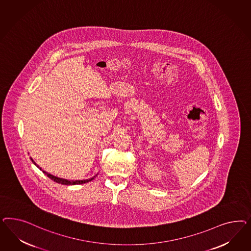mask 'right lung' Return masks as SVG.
I'll use <instances>...</instances> for the list:
<instances>
[{"instance_id": "1", "label": "right lung", "mask_w": 251, "mask_h": 251, "mask_svg": "<svg viewBox=\"0 0 251 251\" xmlns=\"http://www.w3.org/2000/svg\"><path fill=\"white\" fill-rule=\"evenodd\" d=\"M32 162L37 166V164L34 162V160L32 159ZM37 167L41 170V168L37 166ZM43 171V170H42ZM43 173L47 175L48 177H50L51 180H53L54 182L60 183V184H62V185H78V184H84V183L89 182V181H91L93 180L95 177H96V176H93L91 178H89V179H83V180H68V179H64V178H61V177H57V176H55L53 175H50V174H49V173H47L46 171H43Z\"/></svg>"}]
</instances>
